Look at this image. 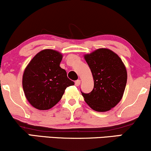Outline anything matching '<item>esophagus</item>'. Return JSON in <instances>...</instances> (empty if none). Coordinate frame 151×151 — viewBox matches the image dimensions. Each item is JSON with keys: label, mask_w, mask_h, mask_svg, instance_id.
Segmentation results:
<instances>
[{"label": "esophagus", "mask_w": 151, "mask_h": 151, "mask_svg": "<svg viewBox=\"0 0 151 151\" xmlns=\"http://www.w3.org/2000/svg\"><path fill=\"white\" fill-rule=\"evenodd\" d=\"M80 83H81V81L79 80V79H78V80H76L75 81V85L78 86L79 85V84H80Z\"/></svg>", "instance_id": "obj_1"}]
</instances>
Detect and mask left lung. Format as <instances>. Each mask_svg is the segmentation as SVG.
Returning <instances> with one entry per match:
<instances>
[{
  "instance_id": "1",
  "label": "left lung",
  "mask_w": 151,
  "mask_h": 151,
  "mask_svg": "<svg viewBox=\"0 0 151 151\" xmlns=\"http://www.w3.org/2000/svg\"><path fill=\"white\" fill-rule=\"evenodd\" d=\"M93 78L90 93L81 91L84 101L93 110L104 112L121 101L127 81V72L122 60L108 49H99L84 56Z\"/></svg>"
}]
</instances>
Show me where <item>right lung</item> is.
I'll return each mask as SVG.
<instances>
[{
  "label": "right lung",
  "mask_w": 151,
  "mask_h": 151,
  "mask_svg": "<svg viewBox=\"0 0 151 151\" xmlns=\"http://www.w3.org/2000/svg\"><path fill=\"white\" fill-rule=\"evenodd\" d=\"M62 55L53 50H44L32 58L22 77V87L27 101L35 108L47 110L58 103L66 88L74 82L60 67Z\"/></svg>",
  "instance_id": "right-lung-1"
}]
</instances>
